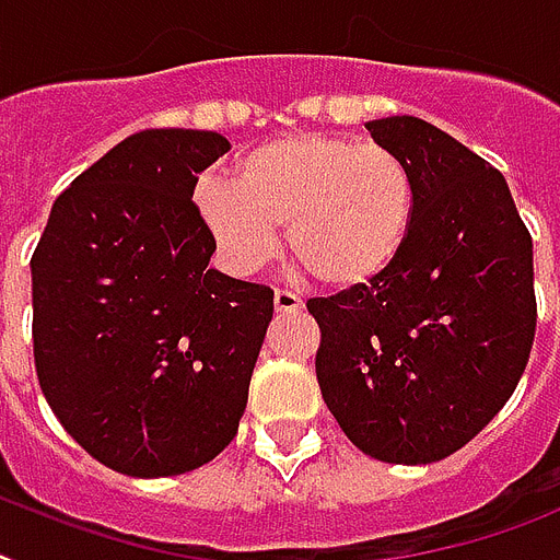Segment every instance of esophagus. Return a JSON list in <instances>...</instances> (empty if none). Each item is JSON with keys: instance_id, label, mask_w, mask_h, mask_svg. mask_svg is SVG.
<instances>
[{"instance_id": "esophagus-1", "label": "esophagus", "mask_w": 560, "mask_h": 560, "mask_svg": "<svg viewBox=\"0 0 560 560\" xmlns=\"http://www.w3.org/2000/svg\"><path fill=\"white\" fill-rule=\"evenodd\" d=\"M275 308L280 314L300 312V308H303V300H300L298 294H291V291H275Z\"/></svg>"}]
</instances>
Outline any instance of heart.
<instances>
[{"label":"heart","mask_w":560,"mask_h":560,"mask_svg":"<svg viewBox=\"0 0 560 560\" xmlns=\"http://www.w3.org/2000/svg\"><path fill=\"white\" fill-rule=\"evenodd\" d=\"M197 211L234 275L285 246L323 285L352 289L389 269L412 223V177L392 151L331 133H291L240 156L237 179L197 188Z\"/></svg>","instance_id":"b5f03b06"}]
</instances>
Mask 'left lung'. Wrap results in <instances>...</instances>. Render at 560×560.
Segmentation results:
<instances>
[{
  "label": "left lung",
  "instance_id": "1",
  "mask_svg": "<svg viewBox=\"0 0 560 560\" xmlns=\"http://www.w3.org/2000/svg\"><path fill=\"white\" fill-rule=\"evenodd\" d=\"M412 177V223L389 269L312 298L317 383L360 452L435 464L518 386L535 337L533 237L498 168L418 117L366 122Z\"/></svg>",
  "mask_w": 560,
  "mask_h": 560
}]
</instances>
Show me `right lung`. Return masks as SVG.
I'll return each instance as SVG.
<instances>
[{"mask_svg": "<svg viewBox=\"0 0 560 560\" xmlns=\"http://www.w3.org/2000/svg\"><path fill=\"white\" fill-rule=\"evenodd\" d=\"M229 148L217 131L131 133L59 194L31 257L45 400L114 472H191L246 412L275 291L208 269L191 202Z\"/></svg>", "mask_w": 560, "mask_h": 560, "instance_id": "add662e5", "label": "right lung"}]
</instances>
